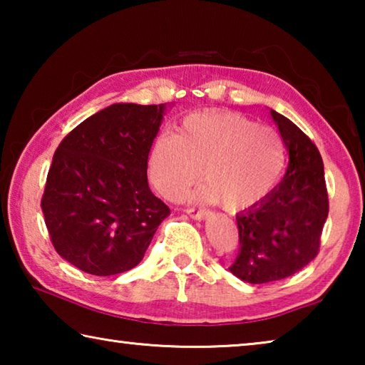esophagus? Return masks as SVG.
Segmentation results:
<instances>
[{"label": "esophagus", "instance_id": "esophagus-1", "mask_svg": "<svg viewBox=\"0 0 365 365\" xmlns=\"http://www.w3.org/2000/svg\"><path fill=\"white\" fill-rule=\"evenodd\" d=\"M187 214L190 215L191 219H196V220H202L206 217V215L209 214L206 209H193V207H190V209H187Z\"/></svg>", "mask_w": 365, "mask_h": 365}]
</instances>
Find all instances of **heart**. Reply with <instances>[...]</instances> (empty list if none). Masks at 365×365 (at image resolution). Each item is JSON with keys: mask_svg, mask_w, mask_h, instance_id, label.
<instances>
[{"mask_svg": "<svg viewBox=\"0 0 365 365\" xmlns=\"http://www.w3.org/2000/svg\"><path fill=\"white\" fill-rule=\"evenodd\" d=\"M285 141L274 128L232 113H197L163 135L148 154V178L168 200L200 180L196 197L245 209L269 193L285 169Z\"/></svg>", "mask_w": 365, "mask_h": 365, "instance_id": "heart-1", "label": "heart"}]
</instances>
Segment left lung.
Here are the masks:
<instances>
[{
	"instance_id": "8db88e82",
	"label": "left lung",
	"mask_w": 365,
	"mask_h": 365,
	"mask_svg": "<svg viewBox=\"0 0 365 365\" xmlns=\"http://www.w3.org/2000/svg\"><path fill=\"white\" fill-rule=\"evenodd\" d=\"M272 117L289 154L287 174L261 201L237 215L240 250L228 267L243 282H277L319 255L329 215L322 156L311 138L275 110Z\"/></svg>"
}]
</instances>
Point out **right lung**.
<instances>
[{"mask_svg": "<svg viewBox=\"0 0 365 365\" xmlns=\"http://www.w3.org/2000/svg\"><path fill=\"white\" fill-rule=\"evenodd\" d=\"M165 106L117 103L73 128L53 156L41 209L54 250L86 274L133 269L170 209L146 164Z\"/></svg>", "mask_w": 365, "mask_h": 365, "instance_id": "add662e5", "label": "right lung"}]
</instances>
